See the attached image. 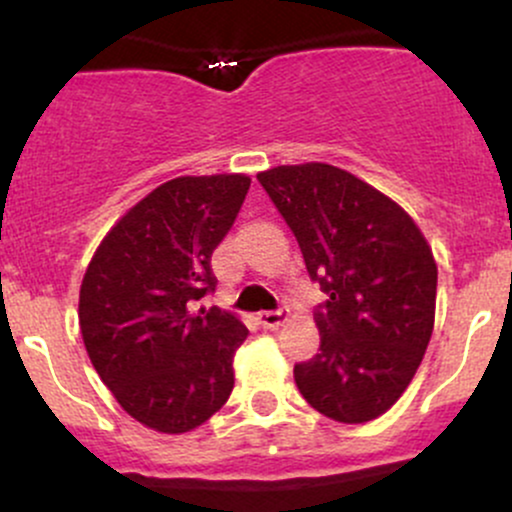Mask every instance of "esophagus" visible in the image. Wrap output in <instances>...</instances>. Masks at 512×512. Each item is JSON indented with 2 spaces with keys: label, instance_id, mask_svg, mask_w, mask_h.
Returning a JSON list of instances; mask_svg holds the SVG:
<instances>
[{
  "label": "esophagus",
  "instance_id": "esophagus-1",
  "mask_svg": "<svg viewBox=\"0 0 512 512\" xmlns=\"http://www.w3.org/2000/svg\"><path fill=\"white\" fill-rule=\"evenodd\" d=\"M257 320H260V325L264 327V330H279V327L286 322V315L281 313V310L279 313H260Z\"/></svg>",
  "mask_w": 512,
  "mask_h": 512
}]
</instances>
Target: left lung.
I'll use <instances>...</instances> for the list:
<instances>
[{"mask_svg":"<svg viewBox=\"0 0 512 512\" xmlns=\"http://www.w3.org/2000/svg\"><path fill=\"white\" fill-rule=\"evenodd\" d=\"M257 180L327 293L315 310L320 354L293 368L298 390L342 424L378 419L407 390L431 342V245L397 202L337 166H276Z\"/></svg>","mask_w":512,"mask_h":512,"instance_id":"1","label":"left lung"}]
</instances>
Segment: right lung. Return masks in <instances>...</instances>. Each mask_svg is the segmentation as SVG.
I'll list each match as a JSON object with an SVG mask.
<instances>
[{
    "instance_id": "obj_1",
    "label": "right lung",
    "mask_w": 512,
    "mask_h": 512,
    "mask_svg": "<svg viewBox=\"0 0 512 512\" xmlns=\"http://www.w3.org/2000/svg\"><path fill=\"white\" fill-rule=\"evenodd\" d=\"M248 190L243 173L163 182L110 228L88 262L79 291L88 358L146 428L187 433L231 397L233 356L248 327L197 301L216 289L211 252Z\"/></svg>"
}]
</instances>
